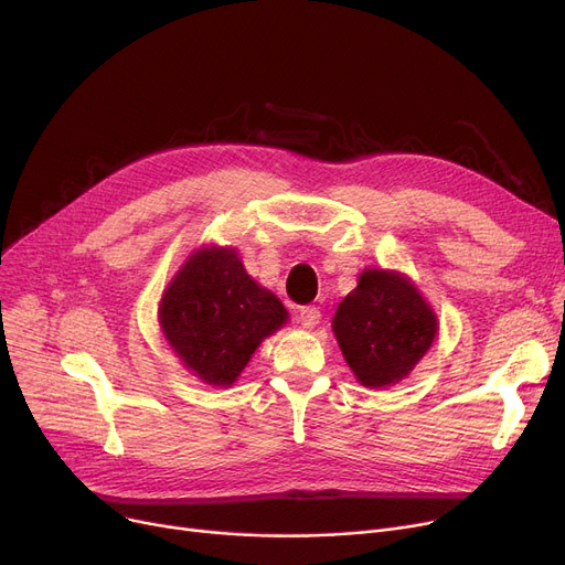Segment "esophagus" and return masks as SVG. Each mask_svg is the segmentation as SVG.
I'll return each mask as SVG.
<instances>
[{"mask_svg":"<svg viewBox=\"0 0 565 565\" xmlns=\"http://www.w3.org/2000/svg\"><path fill=\"white\" fill-rule=\"evenodd\" d=\"M298 320H300L302 328H316V324L320 322L318 307H302L300 313H298Z\"/></svg>","mask_w":565,"mask_h":565,"instance_id":"1","label":"esophagus"}]
</instances>
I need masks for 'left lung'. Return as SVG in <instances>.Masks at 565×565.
Returning a JSON list of instances; mask_svg holds the SVG:
<instances>
[{
  "mask_svg": "<svg viewBox=\"0 0 565 565\" xmlns=\"http://www.w3.org/2000/svg\"><path fill=\"white\" fill-rule=\"evenodd\" d=\"M332 328L352 373L375 390L398 382L424 358L437 320L405 277L364 270L339 305Z\"/></svg>",
  "mask_w": 565,
  "mask_h": 565,
  "instance_id": "1",
  "label": "left lung"
}]
</instances>
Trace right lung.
<instances>
[{
	"label": "right lung",
	"mask_w": 565,
	"mask_h": 565,
	"mask_svg": "<svg viewBox=\"0 0 565 565\" xmlns=\"http://www.w3.org/2000/svg\"><path fill=\"white\" fill-rule=\"evenodd\" d=\"M286 318L275 295L222 247L192 254L160 302L162 330L178 358L203 382L222 387L235 382L258 343Z\"/></svg>",
	"instance_id": "add662e5"
}]
</instances>
